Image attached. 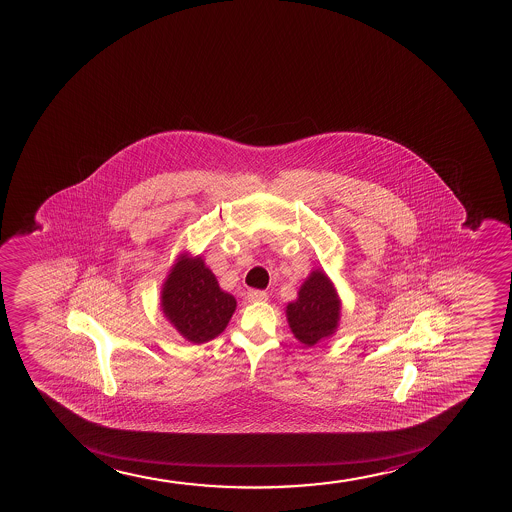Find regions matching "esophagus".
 <instances>
[{
    "label": "esophagus",
    "instance_id": "obj_1",
    "mask_svg": "<svg viewBox=\"0 0 512 512\" xmlns=\"http://www.w3.org/2000/svg\"><path fill=\"white\" fill-rule=\"evenodd\" d=\"M248 301H252V303H257V301H267V293L264 291H259V289H250L247 293Z\"/></svg>",
    "mask_w": 512,
    "mask_h": 512
}]
</instances>
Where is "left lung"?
<instances>
[{"label":"left lung","instance_id":"1","mask_svg":"<svg viewBox=\"0 0 512 512\" xmlns=\"http://www.w3.org/2000/svg\"><path fill=\"white\" fill-rule=\"evenodd\" d=\"M342 301L325 270L313 269L298 291V298L286 305V318L294 337L313 347L335 335L340 323Z\"/></svg>","mask_w":512,"mask_h":512}]
</instances>
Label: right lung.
<instances>
[{"mask_svg": "<svg viewBox=\"0 0 512 512\" xmlns=\"http://www.w3.org/2000/svg\"><path fill=\"white\" fill-rule=\"evenodd\" d=\"M160 305L178 334L190 344L216 339L228 327L236 310L233 294L219 288L213 270L202 255H178L161 286Z\"/></svg>", "mask_w": 512, "mask_h": 512, "instance_id": "right-lung-1", "label": "right lung"}]
</instances>
